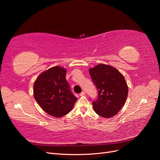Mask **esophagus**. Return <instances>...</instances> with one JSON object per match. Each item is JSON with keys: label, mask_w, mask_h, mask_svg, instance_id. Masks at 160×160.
<instances>
[{"label": "esophagus", "mask_w": 160, "mask_h": 160, "mask_svg": "<svg viewBox=\"0 0 160 160\" xmlns=\"http://www.w3.org/2000/svg\"><path fill=\"white\" fill-rule=\"evenodd\" d=\"M85 95V91H82L81 93L79 94V95L80 96H84Z\"/></svg>", "instance_id": "1"}]
</instances>
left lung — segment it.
<instances>
[{
  "label": "left lung",
  "mask_w": 160,
  "mask_h": 160,
  "mask_svg": "<svg viewBox=\"0 0 160 160\" xmlns=\"http://www.w3.org/2000/svg\"><path fill=\"white\" fill-rule=\"evenodd\" d=\"M89 74L98 90V98L93 101L94 111L101 117H113L128 98V87L123 75L115 67L105 64L89 69Z\"/></svg>",
  "instance_id": "1"
}]
</instances>
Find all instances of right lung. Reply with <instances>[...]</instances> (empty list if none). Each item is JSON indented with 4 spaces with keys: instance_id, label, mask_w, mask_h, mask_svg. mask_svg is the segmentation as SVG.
Listing matches in <instances>:
<instances>
[{
    "instance_id": "1",
    "label": "right lung",
    "mask_w": 160,
    "mask_h": 160,
    "mask_svg": "<svg viewBox=\"0 0 160 160\" xmlns=\"http://www.w3.org/2000/svg\"><path fill=\"white\" fill-rule=\"evenodd\" d=\"M66 69L55 66L41 73L34 83V98L47 113L59 118L69 113L77 98L65 78Z\"/></svg>"
}]
</instances>
